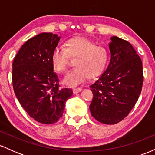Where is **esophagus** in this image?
Masks as SVG:
<instances>
[{
	"label": "esophagus",
	"mask_w": 155,
	"mask_h": 155,
	"mask_svg": "<svg viewBox=\"0 0 155 155\" xmlns=\"http://www.w3.org/2000/svg\"><path fill=\"white\" fill-rule=\"evenodd\" d=\"M81 90H82V89L80 88V87H78V88H74L73 89V92H74V93H78V92H81Z\"/></svg>",
	"instance_id": "1"
}]
</instances>
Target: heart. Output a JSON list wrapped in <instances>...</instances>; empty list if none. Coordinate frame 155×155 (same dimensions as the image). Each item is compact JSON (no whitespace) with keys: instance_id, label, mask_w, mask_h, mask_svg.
I'll list each match as a JSON object with an SVG mask.
<instances>
[{"instance_id":"heart-1","label":"heart","mask_w":155,"mask_h":155,"mask_svg":"<svg viewBox=\"0 0 155 155\" xmlns=\"http://www.w3.org/2000/svg\"><path fill=\"white\" fill-rule=\"evenodd\" d=\"M70 57L75 58L76 67L63 79L65 84L74 87L84 82L89 76L95 77L104 71L109 59V51L104 46L95 45L84 37L68 39L64 49L56 48L51 54V63L56 71L65 73Z\"/></svg>"}]
</instances>
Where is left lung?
<instances>
[{"label": "left lung", "mask_w": 155, "mask_h": 155, "mask_svg": "<svg viewBox=\"0 0 155 155\" xmlns=\"http://www.w3.org/2000/svg\"><path fill=\"white\" fill-rule=\"evenodd\" d=\"M111 60L103 74L90 86L93 98L90 110L101 123L114 124L128 115L141 92L143 81L140 58L127 41L113 36Z\"/></svg>", "instance_id": "8db88e82"}]
</instances>
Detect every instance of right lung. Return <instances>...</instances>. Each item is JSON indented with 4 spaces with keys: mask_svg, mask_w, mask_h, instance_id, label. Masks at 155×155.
<instances>
[{
    "mask_svg": "<svg viewBox=\"0 0 155 155\" xmlns=\"http://www.w3.org/2000/svg\"><path fill=\"white\" fill-rule=\"evenodd\" d=\"M60 37L42 33L22 46L12 64V82L16 97L30 117L42 124L55 123L63 116L71 89L60 88L51 54Z\"/></svg>",
    "mask_w": 155,
    "mask_h": 155,
    "instance_id": "1",
    "label": "right lung"
}]
</instances>
